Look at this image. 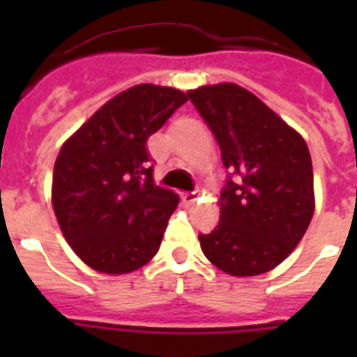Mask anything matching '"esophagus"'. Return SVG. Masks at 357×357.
<instances>
[{"mask_svg": "<svg viewBox=\"0 0 357 357\" xmlns=\"http://www.w3.org/2000/svg\"><path fill=\"white\" fill-rule=\"evenodd\" d=\"M196 192H181V202H183L185 206H192L196 202Z\"/></svg>", "mask_w": 357, "mask_h": 357, "instance_id": "esophagus-1", "label": "esophagus"}]
</instances>
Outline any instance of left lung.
Returning a JSON list of instances; mask_svg holds the SVG:
<instances>
[{"label": "left lung", "instance_id": "obj_1", "mask_svg": "<svg viewBox=\"0 0 357 357\" xmlns=\"http://www.w3.org/2000/svg\"><path fill=\"white\" fill-rule=\"evenodd\" d=\"M187 96L229 170L218 202L220 222L198 235L202 252L231 276L272 271L304 237L315 211L307 144L243 86L207 85Z\"/></svg>", "mask_w": 357, "mask_h": 357}]
</instances>
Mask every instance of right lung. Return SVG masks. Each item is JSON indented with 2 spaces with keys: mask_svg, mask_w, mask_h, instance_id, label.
Returning a JSON list of instances; mask_svg holds the SVG:
<instances>
[{
  "mask_svg": "<svg viewBox=\"0 0 357 357\" xmlns=\"http://www.w3.org/2000/svg\"><path fill=\"white\" fill-rule=\"evenodd\" d=\"M187 102L170 86H131L109 100L59 151L52 204L64 238L86 265L128 274L157 254L179 204L153 183L146 140Z\"/></svg>",
  "mask_w": 357,
  "mask_h": 357,
  "instance_id": "right-lung-1",
  "label": "right lung"
}]
</instances>
